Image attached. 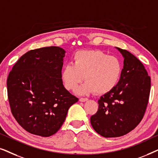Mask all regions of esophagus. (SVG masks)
<instances>
[{
    "label": "esophagus",
    "mask_w": 158,
    "mask_h": 158,
    "mask_svg": "<svg viewBox=\"0 0 158 158\" xmlns=\"http://www.w3.org/2000/svg\"><path fill=\"white\" fill-rule=\"evenodd\" d=\"M79 101H81V102H85V101H88V98H81L79 99Z\"/></svg>",
    "instance_id": "34e87169"
}]
</instances>
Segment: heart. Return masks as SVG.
Listing matches in <instances>:
<instances>
[{
  "label": "heart",
  "mask_w": 158,
  "mask_h": 158,
  "mask_svg": "<svg viewBox=\"0 0 158 158\" xmlns=\"http://www.w3.org/2000/svg\"><path fill=\"white\" fill-rule=\"evenodd\" d=\"M122 71L117 57L108 56L99 50H82L75 54L73 64H67L62 71L64 87L73 90L82 81L85 82L77 90L81 95L107 94L116 87Z\"/></svg>",
  "instance_id": "heart-1"
}]
</instances>
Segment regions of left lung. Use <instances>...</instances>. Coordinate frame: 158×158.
I'll list each match as a JSON object with an SVG mask.
<instances>
[{
	"label": "left lung",
	"mask_w": 158,
	"mask_h": 158,
	"mask_svg": "<svg viewBox=\"0 0 158 158\" xmlns=\"http://www.w3.org/2000/svg\"><path fill=\"white\" fill-rule=\"evenodd\" d=\"M118 83L100 97L98 109L90 117L93 128L104 137H121L133 130L143 118L150 92V77L141 62L125 49Z\"/></svg>",
	"instance_id": "8db88e82"
}]
</instances>
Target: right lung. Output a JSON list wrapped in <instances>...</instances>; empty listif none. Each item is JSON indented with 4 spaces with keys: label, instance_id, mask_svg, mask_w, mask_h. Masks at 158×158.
Here are the masks:
<instances>
[{
    "label": "right lung",
    "instance_id": "1",
    "mask_svg": "<svg viewBox=\"0 0 158 158\" xmlns=\"http://www.w3.org/2000/svg\"><path fill=\"white\" fill-rule=\"evenodd\" d=\"M65 52L54 46L30 50L19 58L8 75L10 110L28 132L41 137L55 134L69 108L78 101L62 83Z\"/></svg>",
    "mask_w": 158,
    "mask_h": 158
}]
</instances>
